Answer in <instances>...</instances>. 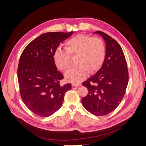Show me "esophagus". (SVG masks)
<instances>
[{
  "instance_id": "obj_1",
  "label": "esophagus",
  "mask_w": 146,
  "mask_h": 146,
  "mask_svg": "<svg viewBox=\"0 0 146 146\" xmlns=\"http://www.w3.org/2000/svg\"><path fill=\"white\" fill-rule=\"evenodd\" d=\"M72 86H81V84L79 83H72Z\"/></svg>"
}]
</instances>
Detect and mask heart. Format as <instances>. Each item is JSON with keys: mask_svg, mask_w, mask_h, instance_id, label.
Wrapping results in <instances>:
<instances>
[{"mask_svg": "<svg viewBox=\"0 0 146 146\" xmlns=\"http://www.w3.org/2000/svg\"><path fill=\"white\" fill-rule=\"evenodd\" d=\"M65 49L57 48L53 54L57 67L66 71L70 67V56L78 55L76 66L65 73V78L70 82H79L85 79L89 73L97 72L102 66L106 56L105 45L101 38L88 35L79 34L68 40Z\"/></svg>", "mask_w": 146, "mask_h": 146, "instance_id": "heart-1", "label": "heart"}]
</instances>
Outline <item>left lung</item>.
I'll return each instance as SVG.
<instances>
[{"instance_id":"1","label":"left lung","mask_w":146,"mask_h":146,"mask_svg":"<svg viewBox=\"0 0 146 146\" xmlns=\"http://www.w3.org/2000/svg\"><path fill=\"white\" fill-rule=\"evenodd\" d=\"M100 35L106 44V56L101 68L83 86L88 94L82 99L84 108L96 116H103L112 112L123 98L128 82L127 61L119 44L102 31Z\"/></svg>"}]
</instances>
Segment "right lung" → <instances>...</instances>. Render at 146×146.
<instances>
[{"mask_svg": "<svg viewBox=\"0 0 146 146\" xmlns=\"http://www.w3.org/2000/svg\"><path fill=\"white\" fill-rule=\"evenodd\" d=\"M73 32L45 33L32 41L23 51L18 67L20 94L27 108L38 116L47 117L62 105L70 83L60 86L63 76L57 70L53 54L61 42Z\"/></svg>", "mask_w": 146, "mask_h": 146, "instance_id": "obj_1", "label": "right lung"}]
</instances>
